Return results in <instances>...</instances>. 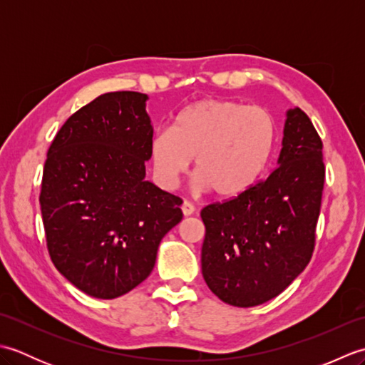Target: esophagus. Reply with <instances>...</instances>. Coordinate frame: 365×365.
Wrapping results in <instances>:
<instances>
[{
  "instance_id": "34e87169",
  "label": "esophagus",
  "mask_w": 365,
  "mask_h": 365,
  "mask_svg": "<svg viewBox=\"0 0 365 365\" xmlns=\"http://www.w3.org/2000/svg\"><path fill=\"white\" fill-rule=\"evenodd\" d=\"M195 210H196L195 205L190 204L188 200H185V202L182 204V213H183L185 216H191L192 213H195Z\"/></svg>"
}]
</instances>
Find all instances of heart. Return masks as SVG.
I'll list each match as a JSON object with an SVG mask.
<instances>
[{
	"mask_svg": "<svg viewBox=\"0 0 365 365\" xmlns=\"http://www.w3.org/2000/svg\"><path fill=\"white\" fill-rule=\"evenodd\" d=\"M277 139L276 122L262 108L234 100H200L152 139L153 173L168 190L177 187L195 158L197 187L218 197L251 188L267 168Z\"/></svg>",
	"mask_w": 365,
	"mask_h": 365,
	"instance_id": "1",
	"label": "heart"
}]
</instances>
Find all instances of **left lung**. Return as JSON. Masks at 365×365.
Returning <instances> with one entry per match:
<instances>
[{"instance_id": "8db88e82", "label": "left lung", "mask_w": 365, "mask_h": 365, "mask_svg": "<svg viewBox=\"0 0 365 365\" xmlns=\"http://www.w3.org/2000/svg\"><path fill=\"white\" fill-rule=\"evenodd\" d=\"M323 185V143L307 114L293 108L273 173L200 212L208 289L235 307L259 306L282 293L311 262Z\"/></svg>"}]
</instances>
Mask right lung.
Returning a JSON list of instances; mask_svg holds the SVG:
<instances>
[{"label":"right lung","instance_id":"right-lung-1","mask_svg":"<svg viewBox=\"0 0 365 365\" xmlns=\"http://www.w3.org/2000/svg\"><path fill=\"white\" fill-rule=\"evenodd\" d=\"M147 98L97 97L66 120L46 153L38 202L51 262L100 299L141 284L183 218V200L144 178L153 138Z\"/></svg>","mask_w":365,"mask_h":365}]
</instances>
